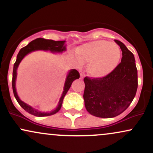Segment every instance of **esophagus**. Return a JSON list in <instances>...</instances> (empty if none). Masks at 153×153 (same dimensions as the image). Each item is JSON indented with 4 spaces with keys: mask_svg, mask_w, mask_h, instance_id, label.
Wrapping results in <instances>:
<instances>
[{
    "mask_svg": "<svg viewBox=\"0 0 153 153\" xmlns=\"http://www.w3.org/2000/svg\"><path fill=\"white\" fill-rule=\"evenodd\" d=\"M84 76H85V74L83 73H80V78H82Z\"/></svg>",
    "mask_w": 153,
    "mask_h": 153,
    "instance_id": "1",
    "label": "esophagus"
}]
</instances>
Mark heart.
Segmentation results:
<instances>
[{
	"mask_svg": "<svg viewBox=\"0 0 153 153\" xmlns=\"http://www.w3.org/2000/svg\"><path fill=\"white\" fill-rule=\"evenodd\" d=\"M75 54L80 63L88 62V71L95 78H102L118 66L122 52L117 44L105 40L91 42L79 47Z\"/></svg>",
	"mask_w": 153,
	"mask_h": 153,
	"instance_id": "heart-1",
	"label": "heart"
}]
</instances>
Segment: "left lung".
I'll return each mask as SVG.
<instances>
[{"label":"left lung","mask_w":153,"mask_h":153,"mask_svg":"<svg viewBox=\"0 0 153 153\" xmlns=\"http://www.w3.org/2000/svg\"><path fill=\"white\" fill-rule=\"evenodd\" d=\"M122 61L111 73L103 78H84L83 99L91 115L112 118L124 112L132 102L137 89V70L134 54L119 40Z\"/></svg>","instance_id":"left-lung-1"}]
</instances>
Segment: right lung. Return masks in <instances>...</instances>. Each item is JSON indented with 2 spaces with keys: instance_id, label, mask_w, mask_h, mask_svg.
Instances as JSON below:
<instances>
[{
  "instance_id": "right-lung-1",
  "label": "right lung",
  "mask_w": 153,
  "mask_h": 153,
  "mask_svg": "<svg viewBox=\"0 0 153 153\" xmlns=\"http://www.w3.org/2000/svg\"><path fill=\"white\" fill-rule=\"evenodd\" d=\"M65 41H54L52 39H45L43 38H38L36 39L31 41L30 43L26 47H23L19 51L18 55H17L16 61L13 65V78H12V88H13V91L14 96L18 101L21 106L24 108L26 111L28 113L31 114L36 116V117H47V116H51L53 115L54 114L57 113L59 109L61 108L62 106L63 99H64L65 96L67 92L71 88L72 83L76 79H78L80 78V74L78 72V71L75 69H72L69 71L67 75L65 82L64 85V89H63V92L61 96L60 99H59L58 106L54 110H52L50 112H42L39 111L35 109V108H32L29 105L26 104L24 101L19 99L18 96V94L16 93V80L17 76V68L20 64L21 61L22 60L23 58L27 54L30 53L31 52L35 50H45V51H50L51 52H62L63 51L66 50V47L65 45Z\"/></svg>"
}]
</instances>
